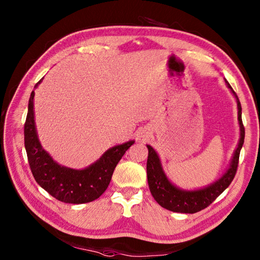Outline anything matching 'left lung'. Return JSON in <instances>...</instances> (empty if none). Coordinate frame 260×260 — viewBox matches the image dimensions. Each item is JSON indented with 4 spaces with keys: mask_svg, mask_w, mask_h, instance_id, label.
Masks as SVG:
<instances>
[{
    "mask_svg": "<svg viewBox=\"0 0 260 260\" xmlns=\"http://www.w3.org/2000/svg\"><path fill=\"white\" fill-rule=\"evenodd\" d=\"M227 87L230 89L231 93L235 96L237 102V108H238V124L240 128V139L237 145L236 150L231 157V161L228 169L222 176L214 181L213 183L207 186H203L201 189L196 190H185L174 185L172 182L165 174L161 159L158 154L151 145H146L148 150L147 163H146V172H147V182L150 186V191L155 201L170 211L179 212V213H196L201 211L202 209L210 206L215 199L227 189L233 182L237 167H238L239 154L245 140V127L242 125L241 120V105L236 95L233 88L229 85V82L224 79Z\"/></svg>",
    "mask_w": 260,
    "mask_h": 260,
    "instance_id": "obj_1",
    "label": "left lung"
}]
</instances>
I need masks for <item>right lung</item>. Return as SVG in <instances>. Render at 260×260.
Listing matches in <instances>:
<instances>
[{
  "label": "right lung",
  "instance_id": "1",
  "mask_svg": "<svg viewBox=\"0 0 260 260\" xmlns=\"http://www.w3.org/2000/svg\"><path fill=\"white\" fill-rule=\"evenodd\" d=\"M37 82L35 88L41 84ZM35 90L31 92L24 124V145L31 172L37 183L49 194L64 203H87L106 191L116 165L134 144L128 141L110 147L96 162L81 170L63 167L51 157L39 141L35 121Z\"/></svg>",
  "mask_w": 260,
  "mask_h": 260
}]
</instances>
